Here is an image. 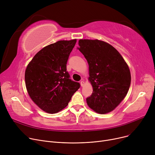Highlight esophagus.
Masks as SVG:
<instances>
[{
  "label": "esophagus",
  "instance_id": "obj_1",
  "mask_svg": "<svg viewBox=\"0 0 155 155\" xmlns=\"http://www.w3.org/2000/svg\"><path fill=\"white\" fill-rule=\"evenodd\" d=\"M80 85H81V86H82V87H84V86L85 82H84V81H81V82H80Z\"/></svg>",
  "mask_w": 155,
  "mask_h": 155
}]
</instances>
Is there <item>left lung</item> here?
I'll list each match as a JSON object with an SVG mask.
<instances>
[{"instance_id":"obj_1","label":"left lung","mask_w":155,"mask_h":155,"mask_svg":"<svg viewBox=\"0 0 155 155\" xmlns=\"http://www.w3.org/2000/svg\"><path fill=\"white\" fill-rule=\"evenodd\" d=\"M79 51L88 64L93 92L86 99L95 112L104 114L114 110L126 96L131 73L123 56L110 44L98 39H80Z\"/></svg>"}]
</instances>
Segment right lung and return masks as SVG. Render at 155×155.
<instances>
[{
    "label": "right lung",
    "mask_w": 155,
    "mask_h": 155,
    "mask_svg": "<svg viewBox=\"0 0 155 155\" xmlns=\"http://www.w3.org/2000/svg\"><path fill=\"white\" fill-rule=\"evenodd\" d=\"M77 39L61 40L49 45L33 57L25 71L28 93L38 106L49 114L66 107L80 88L67 71V63Z\"/></svg>",
    "instance_id": "add662e5"
}]
</instances>
